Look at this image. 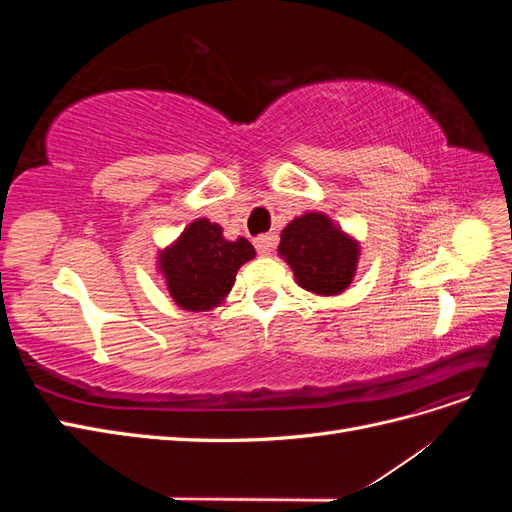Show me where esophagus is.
Wrapping results in <instances>:
<instances>
[{"label": "esophagus", "instance_id": "obj_1", "mask_svg": "<svg viewBox=\"0 0 512 512\" xmlns=\"http://www.w3.org/2000/svg\"><path fill=\"white\" fill-rule=\"evenodd\" d=\"M275 243H277V237H275V235H260V237L254 239V247H256V252H258L260 256L271 254Z\"/></svg>", "mask_w": 512, "mask_h": 512}]
</instances>
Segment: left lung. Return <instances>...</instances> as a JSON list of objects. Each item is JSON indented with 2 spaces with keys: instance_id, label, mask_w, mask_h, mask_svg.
<instances>
[{
  "instance_id": "left-lung-1",
  "label": "left lung",
  "mask_w": 512,
  "mask_h": 512,
  "mask_svg": "<svg viewBox=\"0 0 512 512\" xmlns=\"http://www.w3.org/2000/svg\"><path fill=\"white\" fill-rule=\"evenodd\" d=\"M280 254L299 286L316 294H339L352 282L359 245L333 226L327 215L305 213L284 228Z\"/></svg>"
}]
</instances>
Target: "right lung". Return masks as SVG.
<instances>
[{
  "label": "right lung",
  "instance_id": "add662e5",
  "mask_svg": "<svg viewBox=\"0 0 512 512\" xmlns=\"http://www.w3.org/2000/svg\"><path fill=\"white\" fill-rule=\"evenodd\" d=\"M254 256V245L247 239L226 241L218 224L196 220L160 254V269L170 297L181 307L211 309L230 292L243 262Z\"/></svg>",
  "mask_w": 512,
  "mask_h": 512
}]
</instances>
